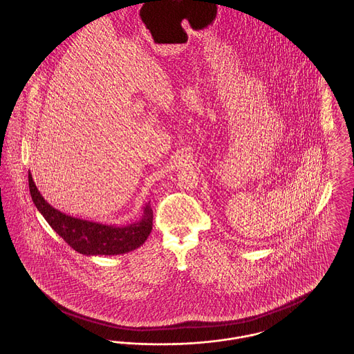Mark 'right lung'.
I'll use <instances>...</instances> for the list:
<instances>
[{"label": "right lung", "mask_w": 354, "mask_h": 354, "mask_svg": "<svg viewBox=\"0 0 354 354\" xmlns=\"http://www.w3.org/2000/svg\"><path fill=\"white\" fill-rule=\"evenodd\" d=\"M29 189L34 205L49 223L51 228L73 250L86 256H114L134 251L147 240L151 232L153 214L150 203L145 204L143 214L139 221L119 227L73 218L55 209L39 194L30 171Z\"/></svg>", "instance_id": "1"}]
</instances>
